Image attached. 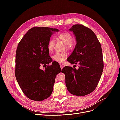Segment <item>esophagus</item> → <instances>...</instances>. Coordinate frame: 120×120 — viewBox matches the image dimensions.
Returning <instances> with one entry per match:
<instances>
[{"mask_svg": "<svg viewBox=\"0 0 120 120\" xmlns=\"http://www.w3.org/2000/svg\"><path fill=\"white\" fill-rule=\"evenodd\" d=\"M60 67L61 69H62V68H64V66H63V64H60Z\"/></svg>", "mask_w": 120, "mask_h": 120, "instance_id": "34e87169", "label": "esophagus"}]
</instances>
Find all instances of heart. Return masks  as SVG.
I'll use <instances>...</instances> for the list:
<instances>
[{
	"instance_id": "obj_1",
	"label": "heart",
	"mask_w": 120,
	"mask_h": 120,
	"mask_svg": "<svg viewBox=\"0 0 120 120\" xmlns=\"http://www.w3.org/2000/svg\"><path fill=\"white\" fill-rule=\"evenodd\" d=\"M58 37L65 43L68 49L70 48L74 41L73 38L70 34L68 32H63L58 35ZM54 42L55 41L53 38H50L49 40L48 43V49L49 51L51 52L53 50ZM67 57V53L64 52H56L52 56V59L54 61L60 64L64 63Z\"/></svg>"
}]
</instances>
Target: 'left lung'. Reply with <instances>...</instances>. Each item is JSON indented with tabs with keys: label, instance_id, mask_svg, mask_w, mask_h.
I'll return each mask as SVG.
<instances>
[{
	"label": "left lung",
	"instance_id": "1",
	"mask_svg": "<svg viewBox=\"0 0 120 120\" xmlns=\"http://www.w3.org/2000/svg\"><path fill=\"white\" fill-rule=\"evenodd\" d=\"M72 31L77 44L68 58L72 64H79V68L65 67L61 72L66 76L68 91L74 95L83 96L91 93L97 87L103 73L102 50L95 33L82 24H75Z\"/></svg>",
	"mask_w": 120,
	"mask_h": 120
}]
</instances>
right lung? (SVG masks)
Here are the masks:
<instances>
[{
	"mask_svg": "<svg viewBox=\"0 0 120 120\" xmlns=\"http://www.w3.org/2000/svg\"><path fill=\"white\" fill-rule=\"evenodd\" d=\"M56 28L48 27L30 29L19 42L15 56V75L23 93L29 99L41 101L52 92L56 75L61 71L60 66H48L41 70V65L52 62L48 43Z\"/></svg>",
	"mask_w": 120,
	"mask_h": 120,
	"instance_id": "right-lung-1",
	"label": "right lung"
}]
</instances>
